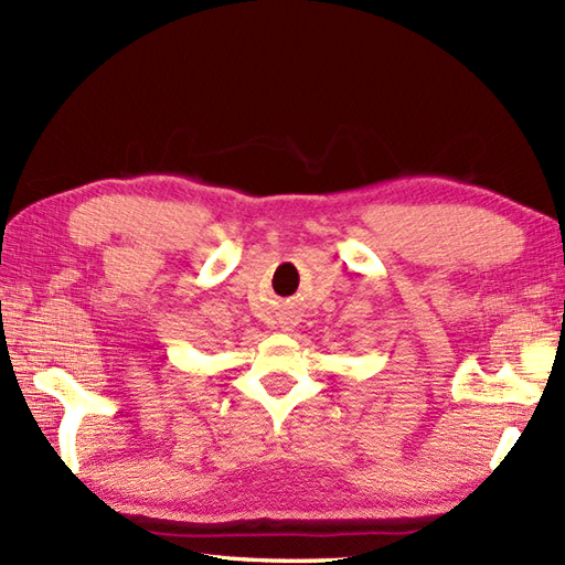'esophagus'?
<instances>
[{
    "mask_svg": "<svg viewBox=\"0 0 565 565\" xmlns=\"http://www.w3.org/2000/svg\"><path fill=\"white\" fill-rule=\"evenodd\" d=\"M279 326H281V328H286V330H289V328L294 326V322H291V320H286V318H284V320L279 322Z\"/></svg>",
    "mask_w": 565,
    "mask_h": 565,
    "instance_id": "34e87169",
    "label": "esophagus"
}]
</instances>
